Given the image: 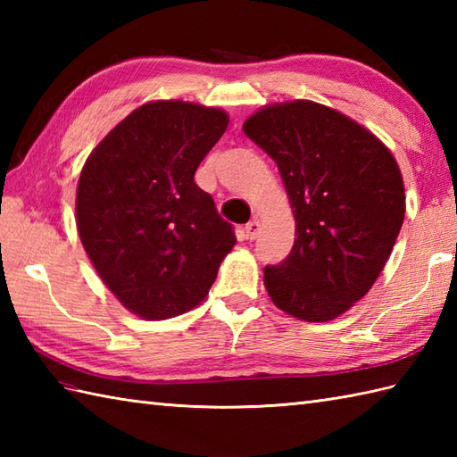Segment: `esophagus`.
<instances>
[{
	"label": "esophagus",
	"instance_id": "esophagus-1",
	"mask_svg": "<svg viewBox=\"0 0 457 457\" xmlns=\"http://www.w3.org/2000/svg\"><path fill=\"white\" fill-rule=\"evenodd\" d=\"M259 231H261L259 220H251L249 223H245V236H247V239H255L259 236Z\"/></svg>",
	"mask_w": 457,
	"mask_h": 457
}]
</instances>
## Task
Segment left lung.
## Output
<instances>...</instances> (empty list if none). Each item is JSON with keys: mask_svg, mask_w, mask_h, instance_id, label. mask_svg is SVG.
I'll use <instances>...</instances> for the list:
<instances>
[{"mask_svg": "<svg viewBox=\"0 0 457 457\" xmlns=\"http://www.w3.org/2000/svg\"><path fill=\"white\" fill-rule=\"evenodd\" d=\"M244 131L277 162L296 220L293 251L265 267L267 293L304 322L334 320L369 293L395 247L399 164L363 125L308 100L267 105Z\"/></svg>", "mask_w": 457, "mask_h": 457, "instance_id": "left-lung-1", "label": "left lung"}]
</instances>
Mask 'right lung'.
I'll use <instances>...</instances> for the list:
<instances>
[{"mask_svg": "<svg viewBox=\"0 0 457 457\" xmlns=\"http://www.w3.org/2000/svg\"><path fill=\"white\" fill-rule=\"evenodd\" d=\"M228 123L218 108L149 102L105 135L80 172L82 245L105 287L145 320L198 306L236 245L234 226L194 182Z\"/></svg>", "mask_w": 457, "mask_h": 457, "instance_id": "obj_1", "label": "right lung"}]
</instances>
